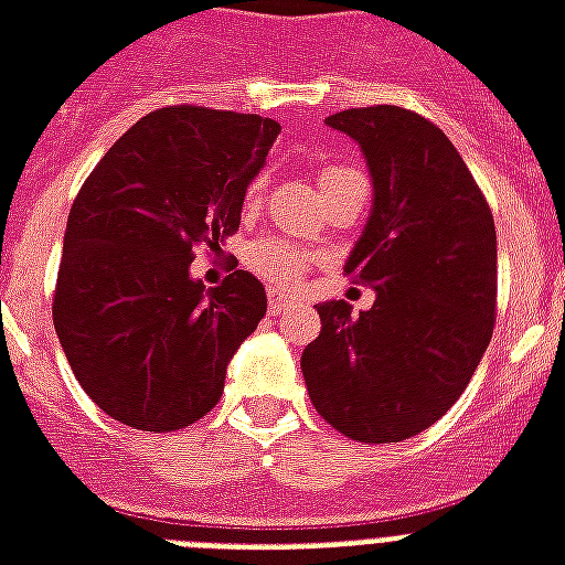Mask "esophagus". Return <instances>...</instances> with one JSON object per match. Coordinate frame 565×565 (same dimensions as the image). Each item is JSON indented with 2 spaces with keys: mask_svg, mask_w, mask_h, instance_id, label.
I'll return each mask as SVG.
<instances>
[{
  "mask_svg": "<svg viewBox=\"0 0 565 565\" xmlns=\"http://www.w3.org/2000/svg\"><path fill=\"white\" fill-rule=\"evenodd\" d=\"M287 305H290V296L281 290H269V296H266V308H269V313H281V310H287Z\"/></svg>",
  "mask_w": 565,
  "mask_h": 565,
  "instance_id": "obj_1",
  "label": "esophagus"
}]
</instances>
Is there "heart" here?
Listing matches in <instances>:
<instances>
[{
	"instance_id": "1",
	"label": "heart",
	"mask_w": 565,
	"mask_h": 565,
	"mask_svg": "<svg viewBox=\"0 0 565 565\" xmlns=\"http://www.w3.org/2000/svg\"><path fill=\"white\" fill-rule=\"evenodd\" d=\"M343 172L349 170H328L326 175H322V181L337 179V175H343ZM260 195H264V181L257 179L248 184L246 204H257L260 202ZM243 260H246V266L257 275V278H264V281L275 284V287H292L310 266V252L296 246L292 239L260 237L248 243Z\"/></svg>"
}]
</instances>
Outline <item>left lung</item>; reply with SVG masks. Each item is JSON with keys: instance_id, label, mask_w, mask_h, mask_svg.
I'll return each instance as SVG.
<instances>
[{"instance_id": "obj_1", "label": "left lung", "mask_w": 565, "mask_h": 565, "mask_svg": "<svg viewBox=\"0 0 565 565\" xmlns=\"http://www.w3.org/2000/svg\"><path fill=\"white\" fill-rule=\"evenodd\" d=\"M358 140L375 204L345 275L375 290L352 317L317 305L301 375L322 419L358 443L430 428L472 381L495 328V222L478 181L430 119L398 105L326 119Z\"/></svg>"}]
</instances>
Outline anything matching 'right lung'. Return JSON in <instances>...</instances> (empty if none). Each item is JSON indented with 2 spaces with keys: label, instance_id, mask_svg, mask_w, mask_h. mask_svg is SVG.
Masks as SVG:
<instances>
[{
  "label": "right lung",
  "instance_id": "obj_1",
  "mask_svg": "<svg viewBox=\"0 0 565 565\" xmlns=\"http://www.w3.org/2000/svg\"><path fill=\"white\" fill-rule=\"evenodd\" d=\"M281 126L202 105L152 110L110 146L66 220L52 322L73 375L137 430L188 428L220 402L225 370L266 313L264 284L190 278L195 252L239 228L248 181Z\"/></svg>",
  "mask_w": 565,
  "mask_h": 565
}]
</instances>
